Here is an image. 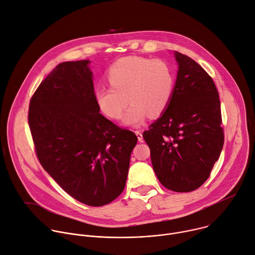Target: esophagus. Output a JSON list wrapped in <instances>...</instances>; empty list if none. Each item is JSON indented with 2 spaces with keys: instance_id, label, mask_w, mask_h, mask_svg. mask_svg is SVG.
I'll return each mask as SVG.
<instances>
[{
  "instance_id": "obj_1",
  "label": "esophagus",
  "mask_w": 255,
  "mask_h": 255,
  "mask_svg": "<svg viewBox=\"0 0 255 255\" xmlns=\"http://www.w3.org/2000/svg\"><path fill=\"white\" fill-rule=\"evenodd\" d=\"M134 132H135V134L137 136L138 141H142V133H141V131L140 130H135Z\"/></svg>"
}]
</instances>
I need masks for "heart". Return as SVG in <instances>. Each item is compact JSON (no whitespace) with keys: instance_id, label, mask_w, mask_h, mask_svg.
<instances>
[{"instance_id":"obj_1","label":"heart","mask_w":255,"mask_h":255,"mask_svg":"<svg viewBox=\"0 0 255 255\" xmlns=\"http://www.w3.org/2000/svg\"><path fill=\"white\" fill-rule=\"evenodd\" d=\"M107 78L111 87L100 85L94 92L98 109L110 119L119 120L129 101L124 123L131 127L140 126L148 114L161 116L170 104L175 83L166 61L139 56L121 58L109 68Z\"/></svg>"}]
</instances>
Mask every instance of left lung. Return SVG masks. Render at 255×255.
Returning a JSON list of instances; mask_svg holds the SVG:
<instances>
[{
	"instance_id": "8db88e82",
	"label": "left lung",
	"mask_w": 255,
	"mask_h": 255,
	"mask_svg": "<svg viewBox=\"0 0 255 255\" xmlns=\"http://www.w3.org/2000/svg\"><path fill=\"white\" fill-rule=\"evenodd\" d=\"M175 57L179 70L170 104L142 136L161 184L186 193L209 178L221 154L224 131L212 77L189 56L176 51Z\"/></svg>"
}]
</instances>
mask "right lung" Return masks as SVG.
<instances>
[{
  "mask_svg": "<svg viewBox=\"0 0 255 255\" xmlns=\"http://www.w3.org/2000/svg\"><path fill=\"white\" fill-rule=\"evenodd\" d=\"M88 63L51 71L31 97L28 123L43 169L72 198L98 207L124 191L137 136L99 114Z\"/></svg>",
  "mask_w": 255,
  "mask_h": 255,
  "instance_id": "add662e5",
  "label": "right lung"
}]
</instances>
